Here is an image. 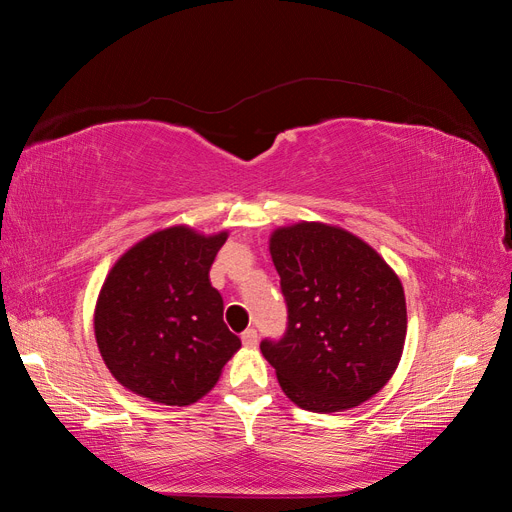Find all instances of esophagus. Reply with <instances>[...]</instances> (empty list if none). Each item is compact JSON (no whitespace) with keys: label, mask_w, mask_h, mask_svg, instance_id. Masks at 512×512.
<instances>
[{"label":"esophagus","mask_w":512,"mask_h":512,"mask_svg":"<svg viewBox=\"0 0 512 512\" xmlns=\"http://www.w3.org/2000/svg\"><path fill=\"white\" fill-rule=\"evenodd\" d=\"M241 342H243V346H247V348H254V346L258 344V333H256V329H245V331L241 333Z\"/></svg>","instance_id":"1"}]
</instances>
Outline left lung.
<instances>
[{
  "instance_id": "left-lung-1",
  "label": "left lung",
  "mask_w": 512,
  "mask_h": 512,
  "mask_svg": "<svg viewBox=\"0 0 512 512\" xmlns=\"http://www.w3.org/2000/svg\"><path fill=\"white\" fill-rule=\"evenodd\" d=\"M269 252L288 305V333L262 342L286 397L331 414L361 406L384 389L408 331L399 275L350 230L297 222L271 232Z\"/></svg>"
}]
</instances>
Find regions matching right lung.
<instances>
[{"label":"right lung","mask_w":512,"mask_h":512,"mask_svg":"<svg viewBox=\"0 0 512 512\" xmlns=\"http://www.w3.org/2000/svg\"><path fill=\"white\" fill-rule=\"evenodd\" d=\"M226 239L228 230L166 226L128 247L108 271L94 309L96 344L113 378L134 395L196 404L241 348L209 282Z\"/></svg>","instance_id":"obj_1"}]
</instances>
